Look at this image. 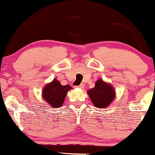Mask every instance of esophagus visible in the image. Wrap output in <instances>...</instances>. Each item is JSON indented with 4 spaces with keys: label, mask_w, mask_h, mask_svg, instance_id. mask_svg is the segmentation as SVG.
<instances>
[{
    "label": "esophagus",
    "mask_w": 155,
    "mask_h": 155,
    "mask_svg": "<svg viewBox=\"0 0 155 155\" xmlns=\"http://www.w3.org/2000/svg\"><path fill=\"white\" fill-rule=\"evenodd\" d=\"M84 85L83 84H81L80 85H79V86H76V87H79V88H81V89H83V88H84Z\"/></svg>",
    "instance_id": "1"
}]
</instances>
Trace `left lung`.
<instances>
[{
    "mask_svg": "<svg viewBox=\"0 0 155 155\" xmlns=\"http://www.w3.org/2000/svg\"><path fill=\"white\" fill-rule=\"evenodd\" d=\"M87 92L92 102L98 108L107 107L115 98V91L113 87L101 79L96 81L94 87Z\"/></svg>",
    "mask_w": 155,
    "mask_h": 155,
    "instance_id": "left-lung-1",
    "label": "left lung"
}]
</instances>
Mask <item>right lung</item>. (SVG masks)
Returning a JSON list of instances; mask_svg holds the SVG:
<instances>
[{
	"label": "right lung",
	"instance_id": "add662e5",
	"mask_svg": "<svg viewBox=\"0 0 155 155\" xmlns=\"http://www.w3.org/2000/svg\"><path fill=\"white\" fill-rule=\"evenodd\" d=\"M71 88L68 84L62 85L59 81L54 79L52 82L44 87L42 97L52 107H60L64 102L68 91Z\"/></svg>",
	"mask_w": 155,
	"mask_h": 155
}]
</instances>
